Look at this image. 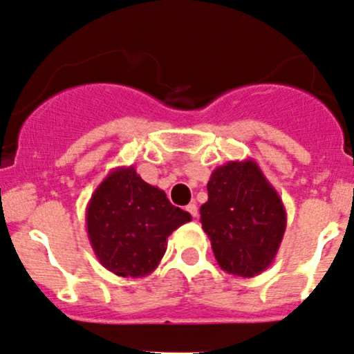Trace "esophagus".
<instances>
[{
    "mask_svg": "<svg viewBox=\"0 0 354 354\" xmlns=\"http://www.w3.org/2000/svg\"><path fill=\"white\" fill-rule=\"evenodd\" d=\"M186 210H187V212L191 214L192 217H196V216H198V205H196L194 203L187 204V205H186Z\"/></svg>",
    "mask_w": 354,
    "mask_h": 354,
    "instance_id": "34e87169",
    "label": "esophagus"
}]
</instances>
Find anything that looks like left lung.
I'll use <instances>...</instances> for the list:
<instances>
[{"label":"left lung","mask_w":354,"mask_h":354,"mask_svg":"<svg viewBox=\"0 0 354 354\" xmlns=\"http://www.w3.org/2000/svg\"><path fill=\"white\" fill-rule=\"evenodd\" d=\"M207 192L201 222L218 266L241 277L268 270L283 241L288 216L259 165L247 158L217 167Z\"/></svg>","instance_id":"left-lung-1"}]
</instances>
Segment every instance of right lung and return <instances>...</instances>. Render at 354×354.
<instances>
[{"label":"right lung","instance_id":"obj_1","mask_svg":"<svg viewBox=\"0 0 354 354\" xmlns=\"http://www.w3.org/2000/svg\"><path fill=\"white\" fill-rule=\"evenodd\" d=\"M165 191L138 176L133 167L114 168L86 205V232L97 261L122 277H145L162 261L167 239L191 221Z\"/></svg>","mask_w":354,"mask_h":354}]
</instances>
